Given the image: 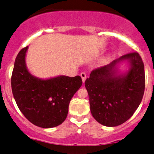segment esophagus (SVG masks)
I'll list each match as a JSON object with an SVG mask.
<instances>
[{
	"label": "esophagus",
	"instance_id": "1",
	"mask_svg": "<svg viewBox=\"0 0 154 154\" xmlns=\"http://www.w3.org/2000/svg\"><path fill=\"white\" fill-rule=\"evenodd\" d=\"M80 77H82V82L84 83L85 81V79H86V77H87V76H86V74L85 73V72H82V73L80 74Z\"/></svg>",
	"mask_w": 154,
	"mask_h": 154
}]
</instances>
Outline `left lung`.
I'll return each instance as SVG.
<instances>
[{
	"label": "left lung",
	"instance_id": "1",
	"mask_svg": "<svg viewBox=\"0 0 154 154\" xmlns=\"http://www.w3.org/2000/svg\"><path fill=\"white\" fill-rule=\"evenodd\" d=\"M127 61L128 71L121 72L120 63ZM144 64L138 53H130L91 72L85 85L91 114L106 127L122 125L133 115L145 90Z\"/></svg>",
	"mask_w": 154,
	"mask_h": 154
}]
</instances>
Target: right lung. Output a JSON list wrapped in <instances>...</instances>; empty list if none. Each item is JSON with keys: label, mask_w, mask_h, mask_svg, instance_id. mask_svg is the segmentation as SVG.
Here are the masks:
<instances>
[{"label": "right lung", "mask_w": 154, "mask_h": 154, "mask_svg": "<svg viewBox=\"0 0 154 154\" xmlns=\"http://www.w3.org/2000/svg\"><path fill=\"white\" fill-rule=\"evenodd\" d=\"M28 46L19 51L11 76L14 98L24 116L36 126L51 128L66 119L70 100L82 86L80 76L60 75L41 79L32 75L26 65Z\"/></svg>", "instance_id": "right-lung-1"}]
</instances>
